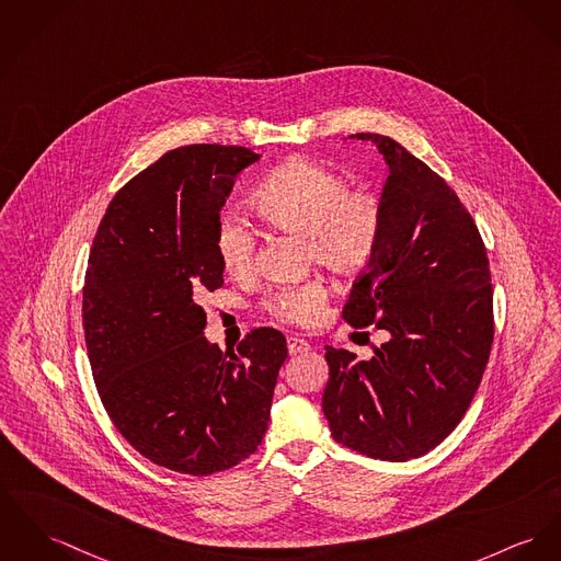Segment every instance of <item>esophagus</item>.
Here are the masks:
<instances>
[{
	"instance_id": "34e87169",
	"label": "esophagus",
	"mask_w": 561,
	"mask_h": 561,
	"mask_svg": "<svg viewBox=\"0 0 561 561\" xmlns=\"http://www.w3.org/2000/svg\"><path fill=\"white\" fill-rule=\"evenodd\" d=\"M287 348H289V355H306L310 353L312 346L304 337L291 336L287 337Z\"/></svg>"
}]
</instances>
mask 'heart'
Listing matches in <instances>:
<instances>
[{"instance_id":"heart-1","label":"heart","mask_w":561,"mask_h":561,"mask_svg":"<svg viewBox=\"0 0 561 561\" xmlns=\"http://www.w3.org/2000/svg\"><path fill=\"white\" fill-rule=\"evenodd\" d=\"M251 204L265 224L306 236L308 257L337 274H357L373 262L382 229L380 202L368 191H351L342 174L317 161L298 157L278 165ZM217 251L227 274H249L257 251L253 229L240 219H224ZM325 299V285L310 278L272 291L267 308L285 321L308 325Z\"/></svg>"}]
</instances>
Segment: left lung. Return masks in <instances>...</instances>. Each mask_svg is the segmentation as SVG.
Wrapping results in <instances>:
<instances>
[{"instance_id":"8db88e82","label":"left lung","mask_w":561,"mask_h":561,"mask_svg":"<svg viewBox=\"0 0 561 561\" xmlns=\"http://www.w3.org/2000/svg\"><path fill=\"white\" fill-rule=\"evenodd\" d=\"M348 138L376 145L389 176L376 253L342 314L389 340L368 362L325 346L321 404L344 447L409 461L447 438L481 385L493 340L489 262L472 217L436 172L387 136Z\"/></svg>"}]
</instances>
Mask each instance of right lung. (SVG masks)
<instances>
[{"mask_svg": "<svg viewBox=\"0 0 561 561\" xmlns=\"http://www.w3.org/2000/svg\"><path fill=\"white\" fill-rule=\"evenodd\" d=\"M255 161L242 147L165 152L114 195L87 267L82 325L104 409L140 455L191 477L257 450L287 359V340L272 328L227 357L204 336L197 304L224 287L221 208Z\"/></svg>", "mask_w": 561, "mask_h": 561, "instance_id": "right-lung-1", "label": "right lung"}]
</instances>
